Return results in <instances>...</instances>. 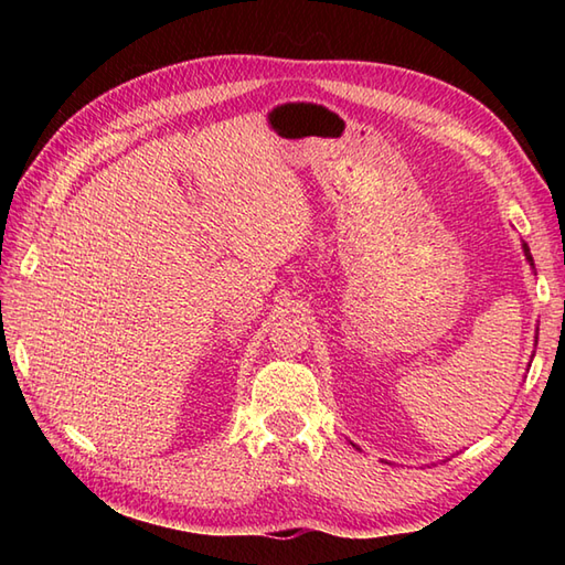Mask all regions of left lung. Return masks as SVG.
<instances>
[{
    "label": "left lung",
    "instance_id": "8db88e82",
    "mask_svg": "<svg viewBox=\"0 0 565 565\" xmlns=\"http://www.w3.org/2000/svg\"><path fill=\"white\" fill-rule=\"evenodd\" d=\"M522 249H524V257H526V262H530V267L534 269V259H532V252H530V247H526V243H522ZM536 340H539V334H536Z\"/></svg>",
    "mask_w": 565,
    "mask_h": 565
}]
</instances>
